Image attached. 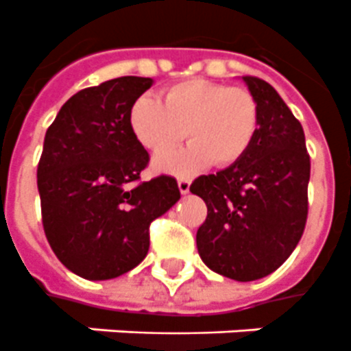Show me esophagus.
<instances>
[{
    "instance_id": "1",
    "label": "esophagus",
    "mask_w": 351,
    "mask_h": 351,
    "mask_svg": "<svg viewBox=\"0 0 351 351\" xmlns=\"http://www.w3.org/2000/svg\"><path fill=\"white\" fill-rule=\"evenodd\" d=\"M178 186H179V192L181 193H189L190 192V179H179Z\"/></svg>"
}]
</instances>
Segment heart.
I'll list each match as a JSON object with an SVG mask.
<instances>
[{"label":"heart","instance_id":"obj_1","mask_svg":"<svg viewBox=\"0 0 351 351\" xmlns=\"http://www.w3.org/2000/svg\"><path fill=\"white\" fill-rule=\"evenodd\" d=\"M130 128L143 147L158 154L186 133L193 141L154 161L161 172L192 176L214 161L230 167L245 158L259 128V105L241 86L192 77L165 88L161 103L141 96L130 108Z\"/></svg>","mask_w":351,"mask_h":351}]
</instances>
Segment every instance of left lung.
I'll use <instances>...</instances> for the list:
<instances>
[{
	"label": "left lung",
	"instance_id": "1",
	"mask_svg": "<svg viewBox=\"0 0 351 351\" xmlns=\"http://www.w3.org/2000/svg\"><path fill=\"white\" fill-rule=\"evenodd\" d=\"M259 105V128L245 158L199 176L190 192L206 203L197 250L210 270L234 281L276 271L301 239L308 217L310 156L301 123L266 81L245 75Z\"/></svg>",
	"mask_w": 351,
	"mask_h": 351
}]
</instances>
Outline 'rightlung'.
I'll list each match as a JSON object with an SVG mask.
<instances>
[{
	"mask_svg": "<svg viewBox=\"0 0 351 351\" xmlns=\"http://www.w3.org/2000/svg\"><path fill=\"white\" fill-rule=\"evenodd\" d=\"M152 85L123 75L83 88L58 112L38 165L50 248L75 276L114 279L148 254L150 223L181 197L172 176L141 181L150 156L130 128V108Z\"/></svg>",
	"mask_w": 351,
	"mask_h": 351,
	"instance_id": "obj_1",
	"label": "right lung"
}]
</instances>
